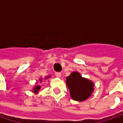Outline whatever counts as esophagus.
I'll list each match as a JSON object with an SVG mask.
<instances>
[{
    "mask_svg": "<svg viewBox=\"0 0 123 123\" xmlns=\"http://www.w3.org/2000/svg\"><path fill=\"white\" fill-rule=\"evenodd\" d=\"M55 75H56V77H58V78L61 77V73H59V72H56V73H55Z\"/></svg>",
    "mask_w": 123,
    "mask_h": 123,
    "instance_id": "obj_1",
    "label": "esophagus"
}]
</instances>
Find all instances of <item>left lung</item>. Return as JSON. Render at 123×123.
<instances>
[{"label":"left lung","instance_id":"obj_1","mask_svg":"<svg viewBox=\"0 0 123 123\" xmlns=\"http://www.w3.org/2000/svg\"><path fill=\"white\" fill-rule=\"evenodd\" d=\"M66 84L70 90V95L73 100L84 101L87 100L93 92V83L83 78L78 72H73L66 78Z\"/></svg>","mask_w":123,"mask_h":123}]
</instances>
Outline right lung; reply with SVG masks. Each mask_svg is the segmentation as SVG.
<instances>
[{"label": "right lung", "mask_w": 123, "mask_h": 123, "mask_svg": "<svg viewBox=\"0 0 123 123\" xmlns=\"http://www.w3.org/2000/svg\"><path fill=\"white\" fill-rule=\"evenodd\" d=\"M50 78V75L49 76H47L46 78H45V79H47V78ZM42 80H43V79L42 78H40V80H39V81L40 82H42ZM40 87H41V86H35L34 87V88H33V92H34V93H37L38 92V91H39V90L40 89Z\"/></svg>", "instance_id": "obj_1"}]
</instances>
